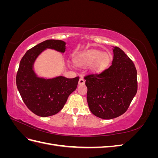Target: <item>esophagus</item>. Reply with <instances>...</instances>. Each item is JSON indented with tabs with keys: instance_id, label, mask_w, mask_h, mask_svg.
<instances>
[{
	"instance_id": "obj_1",
	"label": "esophagus",
	"mask_w": 158,
	"mask_h": 158,
	"mask_svg": "<svg viewBox=\"0 0 158 158\" xmlns=\"http://www.w3.org/2000/svg\"><path fill=\"white\" fill-rule=\"evenodd\" d=\"M84 84H85V80H84V79L82 78H80V80H79V81H78V84H79V85H84Z\"/></svg>"
}]
</instances>
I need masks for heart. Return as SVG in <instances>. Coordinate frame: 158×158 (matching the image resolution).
<instances>
[{"mask_svg":"<svg viewBox=\"0 0 158 158\" xmlns=\"http://www.w3.org/2000/svg\"><path fill=\"white\" fill-rule=\"evenodd\" d=\"M111 56L107 52L98 50H89L80 53L74 59V63L80 66H89V70L94 73H99L107 68Z\"/></svg>","mask_w":158,"mask_h":158,"instance_id":"obj_1","label":"heart"}]
</instances>
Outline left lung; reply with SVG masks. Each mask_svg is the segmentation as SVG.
<instances>
[{"label":"left lung","instance_id":"1","mask_svg":"<svg viewBox=\"0 0 158 158\" xmlns=\"http://www.w3.org/2000/svg\"><path fill=\"white\" fill-rule=\"evenodd\" d=\"M112 64L98 74L85 76L90 111L103 119L125 113L137 92V71L123 50L113 47Z\"/></svg>","mask_w":158,"mask_h":158}]
</instances>
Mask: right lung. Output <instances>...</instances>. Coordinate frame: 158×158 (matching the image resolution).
<instances>
[{"label": "right lung", "instance_id": "1", "mask_svg": "<svg viewBox=\"0 0 158 158\" xmlns=\"http://www.w3.org/2000/svg\"><path fill=\"white\" fill-rule=\"evenodd\" d=\"M65 45L66 43L61 40L44 41L28 50L20 60L16 75L18 89L27 107L40 117L58 113L77 88L79 76L44 78L39 77L33 69L35 60L43 51L51 49L64 52Z\"/></svg>", "mask_w": 158, "mask_h": 158}]
</instances>
